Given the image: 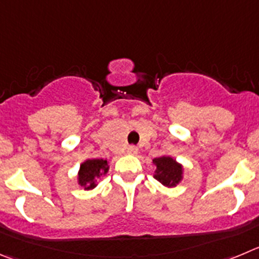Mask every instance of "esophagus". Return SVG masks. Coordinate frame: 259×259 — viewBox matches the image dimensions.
Segmentation results:
<instances>
[{
	"label": "esophagus",
	"instance_id": "obj_1",
	"mask_svg": "<svg viewBox=\"0 0 259 259\" xmlns=\"http://www.w3.org/2000/svg\"><path fill=\"white\" fill-rule=\"evenodd\" d=\"M127 153H129V154H137L138 153V147L137 146H129V147H127Z\"/></svg>",
	"mask_w": 259,
	"mask_h": 259
}]
</instances>
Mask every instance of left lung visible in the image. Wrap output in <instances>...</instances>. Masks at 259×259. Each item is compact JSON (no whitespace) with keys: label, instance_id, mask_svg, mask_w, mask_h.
I'll use <instances>...</instances> for the list:
<instances>
[{"label":"left lung","instance_id":"8db88e82","mask_svg":"<svg viewBox=\"0 0 259 259\" xmlns=\"http://www.w3.org/2000/svg\"><path fill=\"white\" fill-rule=\"evenodd\" d=\"M153 162L156 163L157 170L154 178L166 187H175L181 179L183 167L171 157H158L154 158Z\"/></svg>","mask_w":259,"mask_h":259}]
</instances>
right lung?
Here are the masks:
<instances>
[{"label":"right lung","instance_id":"right-lung-1","mask_svg":"<svg viewBox=\"0 0 259 259\" xmlns=\"http://www.w3.org/2000/svg\"><path fill=\"white\" fill-rule=\"evenodd\" d=\"M108 163L106 159H88L81 163L79 171V184L85 189H93L96 187L94 179L100 178L103 174L107 172Z\"/></svg>","mask_w":259,"mask_h":259}]
</instances>
